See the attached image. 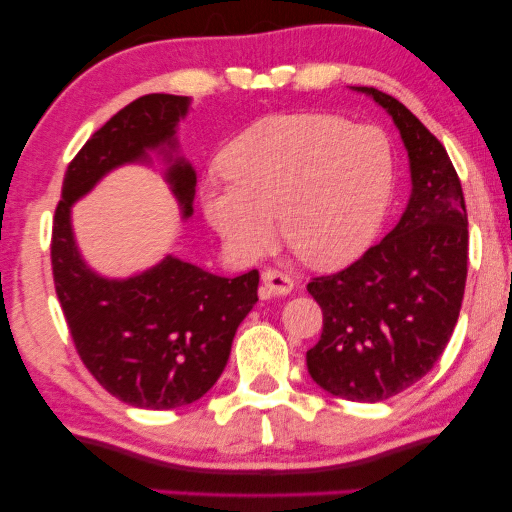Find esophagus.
I'll return each mask as SVG.
<instances>
[{
	"instance_id": "obj_1",
	"label": "esophagus",
	"mask_w": 512,
	"mask_h": 512,
	"mask_svg": "<svg viewBox=\"0 0 512 512\" xmlns=\"http://www.w3.org/2000/svg\"><path fill=\"white\" fill-rule=\"evenodd\" d=\"M263 282V296H286V293L293 291V279L284 275L282 270L268 268L261 275Z\"/></svg>"
}]
</instances>
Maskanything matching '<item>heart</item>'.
<instances>
[{
    "label": "heart",
    "instance_id": "1",
    "mask_svg": "<svg viewBox=\"0 0 512 512\" xmlns=\"http://www.w3.org/2000/svg\"><path fill=\"white\" fill-rule=\"evenodd\" d=\"M219 165L228 184L202 188V209L244 261L270 247L272 214L300 261H349L380 226L394 184L387 137L338 116L268 118L242 132Z\"/></svg>",
    "mask_w": 512,
    "mask_h": 512
}]
</instances>
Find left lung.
Masks as SVG:
<instances>
[{
  "label": "left lung",
  "mask_w": 512,
  "mask_h": 512,
  "mask_svg": "<svg viewBox=\"0 0 512 512\" xmlns=\"http://www.w3.org/2000/svg\"><path fill=\"white\" fill-rule=\"evenodd\" d=\"M354 90L401 130L412 195L396 228L359 261L307 284L324 314L307 370L328 394L377 403L422 380L452 338L466 289L468 214L457 170L426 125L382 90Z\"/></svg>",
  "instance_id": "left-lung-1"
}]
</instances>
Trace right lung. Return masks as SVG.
I'll return each instance as SVG.
<instances>
[{
    "mask_svg": "<svg viewBox=\"0 0 512 512\" xmlns=\"http://www.w3.org/2000/svg\"><path fill=\"white\" fill-rule=\"evenodd\" d=\"M186 111L188 97L151 93L111 116L69 163L53 216V282L76 352L111 396L146 410L181 408L214 387L258 300V270L226 279L167 256L137 277L104 279L81 261L69 207L109 170L144 160L146 149H174ZM163 153L167 181L191 216L193 167Z\"/></svg>",
    "mask_w": 512,
    "mask_h": 512,
    "instance_id": "add662e5",
    "label": "right lung"
}]
</instances>
